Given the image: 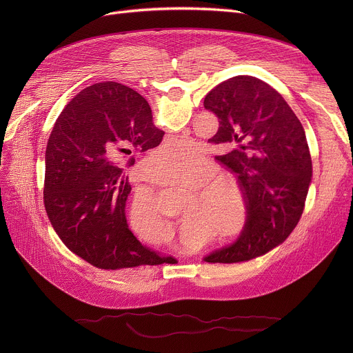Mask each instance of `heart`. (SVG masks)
I'll return each mask as SVG.
<instances>
[{"mask_svg": "<svg viewBox=\"0 0 353 353\" xmlns=\"http://www.w3.org/2000/svg\"><path fill=\"white\" fill-rule=\"evenodd\" d=\"M182 148H180L179 146ZM190 148H185V146ZM198 158V152L191 148L190 142H180L173 139L169 146L154 158L148 161V166L163 163L165 161L173 159L176 165H185ZM216 173V166L210 162H198L194 165H187L181 168H161L155 172L154 180L157 184L168 190H180L194 192V212L201 218L210 222L214 221L219 214V177H214ZM213 179H211L210 177ZM130 223L134 234L145 244H154L162 239L168 230V223L162 216L159 208L154 203V199L145 192L135 195L134 203L130 211Z\"/></svg>", "mask_w": 353, "mask_h": 353, "instance_id": "b5f03b06", "label": "heart"}]
</instances>
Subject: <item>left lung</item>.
Returning a JSON list of instances; mask_svg holds the SVG:
<instances>
[{
    "label": "left lung",
    "mask_w": 353,
    "mask_h": 353,
    "mask_svg": "<svg viewBox=\"0 0 353 353\" xmlns=\"http://www.w3.org/2000/svg\"><path fill=\"white\" fill-rule=\"evenodd\" d=\"M204 108L219 120L208 142L228 149L216 159L237 174L247 201L240 237L204 260H253L282 244L303 214L313 176L306 134L282 94L256 77L219 83L205 96Z\"/></svg>",
    "instance_id": "8db88e82"
}]
</instances>
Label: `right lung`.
<instances>
[{"label": "right lung", "instance_id": "right-lung-1", "mask_svg": "<svg viewBox=\"0 0 353 353\" xmlns=\"http://www.w3.org/2000/svg\"><path fill=\"white\" fill-rule=\"evenodd\" d=\"M163 131L134 89L100 82L64 108L46 148L44 208L74 254L100 270L177 263L145 248L128 228L125 168L155 148Z\"/></svg>", "mask_w": 353, "mask_h": 353}]
</instances>
